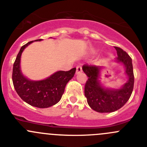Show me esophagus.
Returning a JSON list of instances; mask_svg holds the SVG:
<instances>
[{
    "instance_id": "1",
    "label": "esophagus",
    "mask_w": 147,
    "mask_h": 147,
    "mask_svg": "<svg viewBox=\"0 0 147 147\" xmlns=\"http://www.w3.org/2000/svg\"><path fill=\"white\" fill-rule=\"evenodd\" d=\"M82 71V67L81 66H77L76 67V74H78L80 73V72H81Z\"/></svg>"
}]
</instances>
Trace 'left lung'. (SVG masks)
Instances as JSON below:
<instances>
[{"label":"left lung","instance_id":"obj_1","mask_svg":"<svg viewBox=\"0 0 147 147\" xmlns=\"http://www.w3.org/2000/svg\"><path fill=\"white\" fill-rule=\"evenodd\" d=\"M118 57L115 62L125 67V74L128 80L119 88H105L100 81L102 67L83 65L82 70L88 77L85 85V96L89 106L98 113H111L120 109L130 98L134 88L132 59L125 51L115 47Z\"/></svg>","mask_w":147,"mask_h":147}]
</instances>
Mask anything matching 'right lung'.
<instances>
[{
    "label": "right lung",
    "mask_w": 147,
    "mask_h": 147,
    "mask_svg": "<svg viewBox=\"0 0 147 147\" xmlns=\"http://www.w3.org/2000/svg\"><path fill=\"white\" fill-rule=\"evenodd\" d=\"M36 39L21 47L13 67L12 80L14 88L20 98L32 106L46 108L52 106L60 100L67 83L74 77L76 68L69 71H57L42 80H31L23 75L21 69V57L26 47Z\"/></svg>",
    "instance_id": "obj_1"
}]
</instances>
